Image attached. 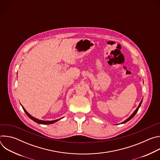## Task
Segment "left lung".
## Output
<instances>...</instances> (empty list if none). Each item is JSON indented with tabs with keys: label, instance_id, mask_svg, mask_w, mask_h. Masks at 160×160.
I'll use <instances>...</instances> for the list:
<instances>
[{
	"label": "left lung",
	"instance_id": "obj_1",
	"mask_svg": "<svg viewBox=\"0 0 160 160\" xmlns=\"http://www.w3.org/2000/svg\"><path fill=\"white\" fill-rule=\"evenodd\" d=\"M142 101H141V102H140V104H139V106H138V108H137V109H135V111H134V112H133V114H132V115H131V116H130V117H129L128 118H127V120H126L125 121H124L123 122H122V123H125L127 122L128 121H129L130 120H131V119H132V118H133V117H134V116L135 115V114H136L137 112H138V110H139V108H140V106H141V104H142Z\"/></svg>",
	"mask_w": 160,
	"mask_h": 160
}]
</instances>
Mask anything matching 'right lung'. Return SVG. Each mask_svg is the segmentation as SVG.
I'll return each instance as SVG.
<instances>
[{"label": "right lung", "instance_id": "obj_1", "mask_svg": "<svg viewBox=\"0 0 160 160\" xmlns=\"http://www.w3.org/2000/svg\"><path fill=\"white\" fill-rule=\"evenodd\" d=\"M22 109H23V110H24V111L25 112V113L27 114V115L30 118V119H32V120H33L35 122H36V123H39V124H43V125H47V124H52V123H55V122H56L57 121H58L59 120H60V119H61V118H60V119H58V120H53V121H43V120H38V119H37V118H34V117H33L32 116H31L30 114L25 110V109L22 106Z\"/></svg>", "mask_w": 160, "mask_h": 160}]
</instances>
